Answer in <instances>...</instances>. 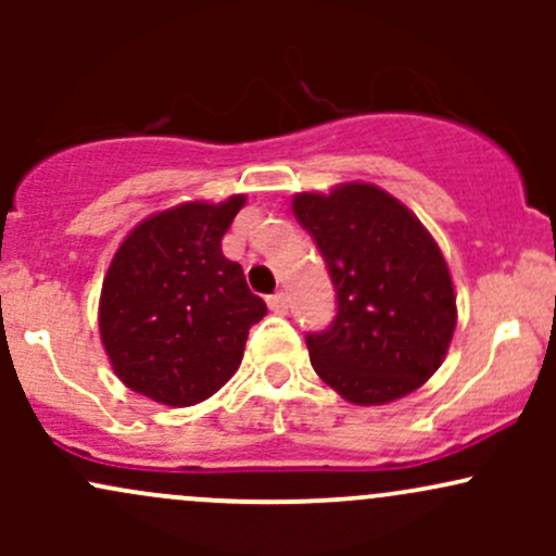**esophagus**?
Here are the masks:
<instances>
[{
    "label": "esophagus",
    "instance_id": "1",
    "mask_svg": "<svg viewBox=\"0 0 556 556\" xmlns=\"http://www.w3.org/2000/svg\"><path fill=\"white\" fill-rule=\"evenodd\" d=\"M266 303H269V308L274 311V314H279V316L287 314V292H282V290L274 292V295L266 298Z\"/></svg>",
    "mask_w": 556,
    "mask_h": 556
}]
</instances>
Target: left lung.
Here are the masks:
<instances>
[{"label": "left lung", "mask_w": 556, "mask_h": 556, "mask_svg": "<svg viewBox=\"0 0 556 556\" xmlns=\"http://www.w3.org/2000/svg\"><path fill=\"white\" fill-rule=\"evenodd\" d=\"M292 212L337 290L331 327L305 337L314 371L355 405L416 392L442 366L457 324L437 240L410 208L368 182L298 193Z\"/></svg>", "instance_id": "1"}]
</instances>
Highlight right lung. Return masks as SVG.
<instances>
[{
	"instance_id": "obj_1",
	"label": "right lung",
	"mask_w": 556,
	"mask_h": 556,
	"mask_svg": "<svg viewBox=\"0 0 556 556\" xmlns=\"http://www.w3.org/2000/svg\"><path fill=\"white\" fill-rule=\"evenodd\" d=\"M245 195L188 201L143 219L104 277L99 331L114 374L143 397L188 407L219 392L266 303L248 290L222 238Z\"/></svg>"
}]
</instances>
